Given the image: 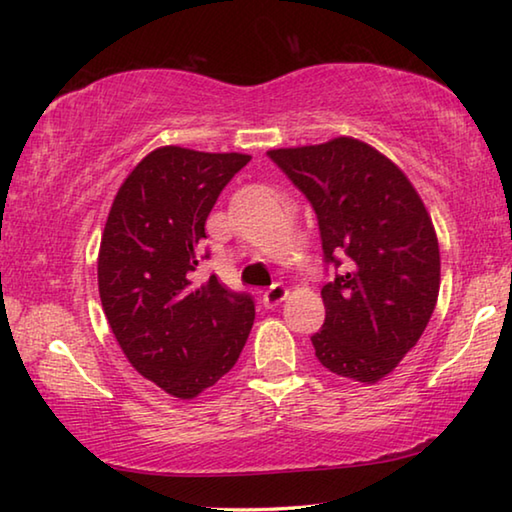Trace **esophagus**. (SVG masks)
Returning <instances> with one entry per match:
<instances>
[{
  "mask_svg": "<svg viewBox=\"0 0 512 512\" xmlns=\"http://www.w3.org/2000/svg\"><path fill=\"white\" fill-rule=\"evenodd\" d=\"M287 298V289L282 287V284H273L271 289H266L264 293H262V302H264V307H275V305H280V302Z\"/></svg>",
  "mask_w": 512,
  "mask_h": 512,
  "instance_id": "esophagus-1",
  "label": "esophagus"
}]
</instances>
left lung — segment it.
Wrapping results in <instances>:
<instances>
[{"label": "left lung", "mask_w": 512, "mask_h": 512, "mask_svg": "<svg viewBox=\"0 0 512 512\" xmlns=\"http://www.w3.org/2000/svg\"><path fill=\"white\" fill-rule=\"evenodd\" d=\"M268 158L309 198L325 262L341 268L320 291L316 357L334 375L377 384L436 309L440 250L427 207L393 160L354 137L271 149Z\"/></svg>", "instance_id": "1"}]
</instances>
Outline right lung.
Segmentation results:
<instances>
[{
	"label": "right lung",
	"mask_w": 512,
	"mask_h": 512,
	"mask_svg": "<svg viewBox=\"0 0 512 512\" xmlns=\"http://www.w3.org/2000/svg\"><path fill=\"white\" fill-rule=\"evenodd\" d=\"M248 162L246 153L160 146L121 183L103 228V314L131 366L178 400L230 372L253 327V298L216 275L192 280L207 214Z\"/></svg>",
	"instance_id": "add662e5"
}]
</instances>
